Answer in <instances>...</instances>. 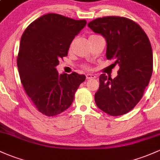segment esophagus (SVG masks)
<instances>
[{
    "label": "esophagus",
    "instance_id": "obj_1",
    "mask_svg": "<svg viewBox=\"0 0 160 160\" xmlns=\"http://www.w3.org/2000/svg\"><path fill=\"white\" fill-rule=\"evenodd\" d=\"M96 76L93 74H87L86 75V78L87 79H92V78H95Z\"/></svg>",
    "mask_w": 160,
    "mask_h": 160
}]
</instances>
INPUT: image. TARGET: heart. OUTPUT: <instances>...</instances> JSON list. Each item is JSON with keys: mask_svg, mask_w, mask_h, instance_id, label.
Returning <instances> with one entry per match:
<instances>
[{"mask_svg": "<svg viewBox=\"0 0 160 160\" xmlns=\"http://www.w3.org/2000/svg\"><path fill=\"white\" fill-rule=\"evenodd\" d=\"M92 36H96V35H92ZM91 37H92V36H91Z\"/></svg>", "mask_w": 160, "mask_h": 160, "instance_id": "obj_1", "label": "heart"}]
</instances>
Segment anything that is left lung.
I'll return each mask as SVG.
<instances>
[{"mask_svg":"<svg viewBox=\"0 0 160 160\" xmlns=\"http://www.w3.org/2000/svg\"><path fill=\"white\" fill-rule=\"evenodd\" d=\"M107 42L106 57L118 65L114 79L101 74L96 104L111 116L128 113L140 101L152 73V50L145 32L137 23L121 17H104L88 23Z\"/></svg>","mask_w":160,"mask_h":160,"instance_id":"1","label":"left lung"}]
</instances>
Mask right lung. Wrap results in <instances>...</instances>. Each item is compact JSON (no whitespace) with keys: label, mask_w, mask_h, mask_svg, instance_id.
<instances>
[{"label":"right lung","mask_w":160,"mask_h":160,"mask_svg":"<svg viewBox=\"0 0 160 160\" xmlns=\"http://www.w3.org/2000/svg\"><path fill=\"white\" fill-rule=\"evenodd\" d=\"M56 13H48L28 26L20 39L18 67L26 93L39 112L56 116L72 104L85 75L59 74V60L68 55L73 39L86 25Z\"/></svg>","instance_id":"1"}]
</instances>
